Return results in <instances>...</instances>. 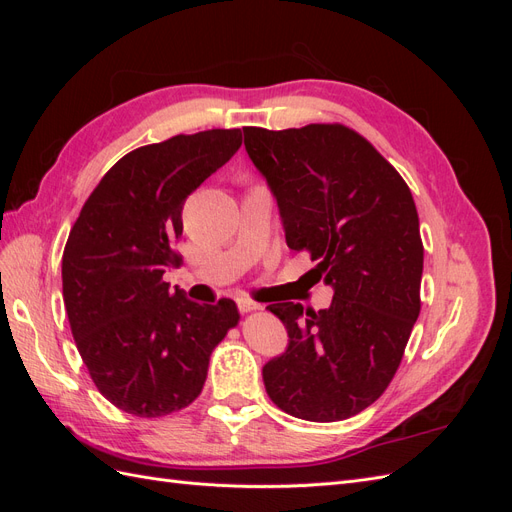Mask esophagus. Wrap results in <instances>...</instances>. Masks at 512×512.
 Returning a JSON list of instances; mask_svg holds the SVG:
<instances>
[{
  "label": "esophagus",
  "instance_id": "1",
  "mask_svg": "<svg viewBox=\"0 0 512 512\" xmlns=\"http://www.w3.org/2000/svg\"><path fill=\"white\" fill-rule=\"evenodd\" d=\"M237 303H239L241 314H250V312H256V309H262L260 303H256V301H252V299H247V297H241Z\"/></svg>",
  "mask_w": 512,
  "mask_h": 512
}]
</instances>
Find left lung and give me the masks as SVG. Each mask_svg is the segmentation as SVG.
Listing matches in <instances>:
<instances>
[{"instance_id": "8db88e82", "label": "left lung", "mask_w": 512, "mask_h": 512, "mask_svg": "<svg viewBox=\"0 0 512 512\" xmlns=\"http://www.w3.org/2000/svg\"><path fill=\"white\" fill-rule=\"evenodd\" d=\"M294 252L318 260L327 309L273 303L288 350L262 367L273 404L314 423L344 421L386 391L421 312L423 241L408 183L342 123L245 128Z\"/></svg>"}]
</instances>
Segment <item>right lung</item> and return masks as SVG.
Masks as SVG:
<instances>
[{"instance_id": "obj_1", "label": "right lung", "mask_w": 512, "mask_h": 512, "mask_svg": "<svg viewBox=\"0 0 512 512\" xmlns=\"http://www.w3.org/2000/svg\"><path fill=\"white\" fill-rule=\"evenodd\" d=\"M241 141L239 128L205 130L126 153L70 230L61 282L74 342L98 391L132 416L188 408L213 348L239 324L232 299L194 303L162 275L181 265L185 198Z\"/></svg>"}]
</instances>
